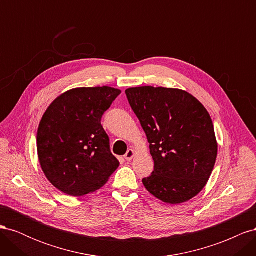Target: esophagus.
Segmentation results:
<instances>
[{
    "label": "esophagus",
    "mask_w": 256,
    "mask_h": 256,
    "mask_svg": "<svg viewBox=\"0 0 256 256\" xmlns=\"http://www.w3.org/2000/svg\"><path fill=\"white\" fill-rule=\"evenodd\" d=\"M134 154H136V152H134V150H129L126 152V154H125V159H126L127 161H130L131 159H132V158L134 157Z\"/></svg>",
    "instance_id": "esophagus-1"
}]
</instances>
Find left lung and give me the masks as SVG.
I'll use <instances>...</instances> for the list:
<instances>
[{
  "label": "left lung",
  "instance_id": "obj_1",
  "mask_svg": "<svg viewBox=\"0 0 256 256\" xmlns=\"http://www.w3.org/2000/svg\"><path fill=\"white\" fill-rule=\"evenodd\" d=\"M126 95L150 143L154 171L143 184L168 204L198 196L214 170L218 144L205 106L189 92L141 86Z\"/></svg>",
  "mask_w": 256,
  "mask_h": 256
}]
</instances>
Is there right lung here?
<instances>
[{
	"label": "right lung",
	"instance_id": "add662e5",
	"mask_svg": "<svg viewBox=\"0 0 256 256\" xmlns=\"http://www.w3.org/2000/svg\"><path fill=\"white\" fill-rule=\"evenodd\" d=\"M120 92L109 86L74 88L44 112L37 131L38 158L46 177L60 191L88 194L120 166L102 118Z\"/></svg>",
	"mask_w": 256,
	"mask_h": 256
}]
</instances>
